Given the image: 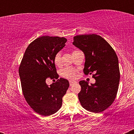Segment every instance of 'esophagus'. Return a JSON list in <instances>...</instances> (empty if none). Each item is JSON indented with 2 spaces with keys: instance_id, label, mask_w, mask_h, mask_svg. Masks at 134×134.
Masks as SVG:
<instances>
[{
  "instance_id": "1",
  "label": "esophagus",
  "mask_w": 134,
  "mask_h": 134,
  "mask_svg": "<svg viewBox=\"0 0 134 134\" xmlns=\"http://www.w3.org/2000/svg\"><path fill=\"white\" fill-rule=\"evenodd\" d=\"M77 82L75 81H69V83H70V86H72L74 84H75V83H76Z\"/></svg>"
}]
</instances>
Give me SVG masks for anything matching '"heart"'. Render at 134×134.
<instances>
[{
    "mask_svg": "<svg viewBox=\"0 0 134 134\" xmlns=\"http://www.w3.org/2000/svg\"><path fill=\"white\" fill-rule=\"evenodd\" d=\"M76 52V51H74ZM54 63L56 65H60L61 64V53L58 52L54 57ZM61 76L67 79H74L76 76V70L70 67H65L60 72Z\"/></svg>",
    "mask_w": 134,
    "mask_h": 134,
    "instance_id": "obj_1",
    "label": "heart"
}]
</instances>
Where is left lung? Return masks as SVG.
Wrapping results in <instances>:
<instances>
[{
	"label": "left lung",
	"instance_id": "left-lung-1",
	"mask_svg": "<svg viewBox=\"0 0 134 134\" xmlns=\"http://www.w3.org/2000/svg\"><path fill=\"white\" fill-rule=\"evenodd\" d=\"M72 44L85 55L84 74H94L93 77L96 80L91 85L85 81H80V103L87 111L100 113L116 98L120 82L117 55L103 38L95 34L74 36Z\"/></svg>",
	"mask_w": 134,
	"mask_h": 134
}]
</instances>
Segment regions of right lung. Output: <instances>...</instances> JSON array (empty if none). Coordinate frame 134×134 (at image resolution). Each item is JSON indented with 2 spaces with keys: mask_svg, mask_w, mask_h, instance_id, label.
I'll list each match as a JSON object with an SVG mask.
<instances>
[{
  "mask_svg": "<svg viewBox=\"0 0 134 134\" xmlns=\"http://www.w3.org/2000/svg\"><path fill=\"white\" fill-rule=\"evenodd\" d=\"M67 39L43 36L29 44L19 68L21 87L27 104L38 114L49 116L60 108L62 98L69 87L67 79L60 78L50 86L46 79H58L55 55L65 46Z\"/></svg>",
  "mask_w": 134,
  "mask_h": 134,
  "instance_id": "1",
  "label": "right lung"
}]
</instances>
